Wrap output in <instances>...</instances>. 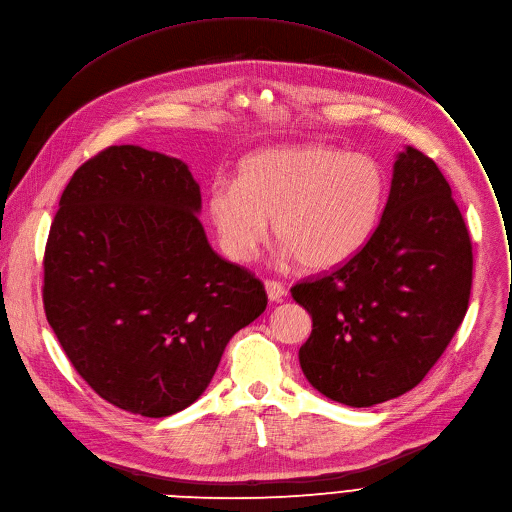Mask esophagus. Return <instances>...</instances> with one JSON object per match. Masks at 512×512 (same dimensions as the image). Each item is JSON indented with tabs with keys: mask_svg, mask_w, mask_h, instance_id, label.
<instances>
[{
	"mask_svg": "<svg viewBox=\"0 0 512 512\" xmlns=\"http://www.w3.org/2000/svg\"><path fill=\"white\" fill-rule=\"evenodd\" d=\"M265 292H267L269 302H282V300H284V296H286V288H284V284H280V282H273V280H267V282H265Z\"/></svg>",
	"mask_w": 512,
	"mask_h": 512,
	"instance_id": "esophagus-1",
	"label": "esophagus"
}]
</instances>
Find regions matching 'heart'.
Returning <instances> with one entry per match:
<instances>
[{
    "mask_svg": "<svg viewBox=\"0 0 512 512\" xmlns=\"http://www.w3.org/2000/svg\"><path fill=\"white\" fill-rule=\"evenodd\" d=\"M388 196L384 167L365 153L324 143L261 149L239 165L237 181L218 179L208 214L222 251L247 263L269 235L310 271H329L374 235Z\"/></svg>",
    "mask_w": 512,
    "mask_h": 512,
    "instance_id": "1",
    "label": "heart"
}]
</instances>
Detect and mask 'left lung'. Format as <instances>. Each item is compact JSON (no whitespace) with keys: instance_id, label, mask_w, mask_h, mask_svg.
<instances>
[{"instance_id":"left-lung-1","label":"left lung","mask_w":512,"mask_h":512,"mask_svg":"<svg viewBox=\"0 0 512 512\" xmlns=\"http://www.w3.org/2000/svg\"><path fill=\"white\" fill-rule=\"evenodd\" d=\"M472 243L433 159L404 147L390 196L363 249L333 273L296 284L312 316L298 359L335 402L367 408L421 384L466 316Z\"/></svg>"}]
</instances>
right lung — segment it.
<instances>
[{
	"instance_id": "right-lung-1",
	"label": "right lung",
	"mask_w": 512,
	"mask_h": 512,
	"mask_svg": "<svg viewBox=\"0 0 512 512\" xmlns=\"http://www.w3.org/2000/svg\"><path fill=\"white\" fill-rule=\"evenodd\" d=\"M181 159L110 147L67 183L44 251V312L77 374L110 404L163 418L208 388L226 343L267 306L222 259Z\"/></svg>"
}]
</instances>
